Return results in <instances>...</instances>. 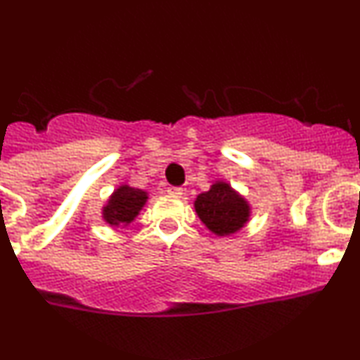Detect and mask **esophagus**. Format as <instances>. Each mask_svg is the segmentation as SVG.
Instances as JSON below:
<instances>
[{
	"mask_svg": "<svg viewBox=\"0 0 360 360\" xmlns=\"http://www.w3.org/2000/svg\"><path fill=\"white\" fill-rule=\"evenodd\" d=\"M167 193L171 194V196H181V194H183V188H169Z\"/></svg>",
	"mask_w": 360,
	"mask_h": 360,
	"instance_id": "esophagus-1",
	"label": "esophagus"
}]
</instances>
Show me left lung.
<instances>
[{
  "instance_id": "1",
  "label": "left lung",
  "mask_w": 360,
  "mask_h": 360,
  "mask_svg": "<svg viewBox=\"0 0 360 360\" xmlns=\"http://www.w3.org/2000/svg\"><path fill=\"white\" fill-rule=\"evenodd\" d=\"M194 210L206 229L218 237L240 232L252 214V206L245 196L223 179L213 181L208 191L198 194Z\"/></svg>"
}]
</instances>
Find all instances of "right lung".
<instances>
[{
    "instance_id": "obj_1",
    "label": "right lung",
    "mask_w": 360,
    "mask_h": 360,
    "mask_svg": "<svg viewBox=\"0 0 360 360\" xmlns=\"http://www.w3.org/2000/svg\"><path fill=\"white\" fill-rule=\"evenodd\" d=\"M148 200L146 189L131 188L130 184H120L101 208V218L106 225L115 229H125L139 217Z\"/></svg>"
}]
</instances>
